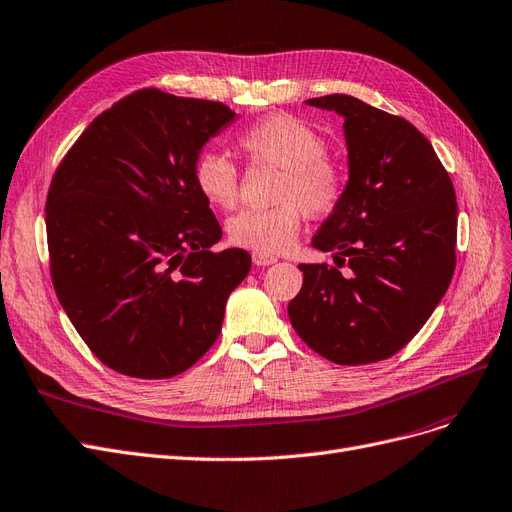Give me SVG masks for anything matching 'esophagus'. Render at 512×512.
I'll list each match as a JSON object with an SVG mask.
<instances>
[{"instance_id": "obj_1", "label": "esophagus", "mask_w": 512, "mask_h": 512, "mask_svg": "<svg viewBox=\"0 0 512 512\" xmlns=\"http://www.w3.org/2000/svg\"><path fill=\"white\" fill-rule=\"evenodd\" d=\"M253 257V263H255V266H272V263L276 261V257L274 255H268V253H253L251 255Z\"/></svg>"}]
</instances>
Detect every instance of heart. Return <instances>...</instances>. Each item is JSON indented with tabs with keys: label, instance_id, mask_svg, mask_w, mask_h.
I'll return each mask as SVG.
<instances>
[{
	"label": "heart",
	"instance_id": "b5f03b06",
	"mask_svg": "<svg viewBox=\"0 0 512 512\" xmlns=\"http://www.w3.org/2000/svg\"><path fill=\"white\" fill-rule=\"evenodd\" d=\"M238 148L253 163L280 168L274 206L246 208L227 221L232 244L255 253H283L298 238L304 212L312 219L332 214L346 191V172L327 155L315 127L293 114H270L240 131ZM195 189L210 206L238 202V168L221 153L204 151L193 163Z\"/></svg>",
	"mask_w": 512,
	"mask_h": 512
}]
</instances>
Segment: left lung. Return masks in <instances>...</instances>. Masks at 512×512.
Returning <instances> with one entry per match:
<instances>
[{"mask_svg":"<svg viewBox=\"0 0 512 512\" xmlns=\"http://www.w3.org/2000/svg\"><path fill=\"white\" fill-rule=\"evenodd\" d=\"M308 106L344 117L349 183L312 246L336 251V268L300 263L289 302L298 336L340 366L374 364L415 338L455 272L457 202L449 172L421 131L351 95ZM346 265L349 275L339 268Z\"/></svg>","mask_w":512,"mask_h":512,"instance_id":"1","label":"left lung"}]
</instances>
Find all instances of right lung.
<instances>
[{
	"label": "right lung",
	"instance_id": "add662e5",
	"mask_svg": "<svg viewBox=\"0 0 512 512\" xmlns=\"http://www.w3.org/2000/svg\"><path fill=\"white\" fill-rule=\"evenodd\" d=\"M234 119L221 102L140 89L95 117L55 170L46 197L53 287L114 372L172 378L221 334L251 255L210 249L223 232L195 189L193 163Z\"/></svg>",
	"mask_w": 512,
	"mask_h": 512
}]
</instances>
